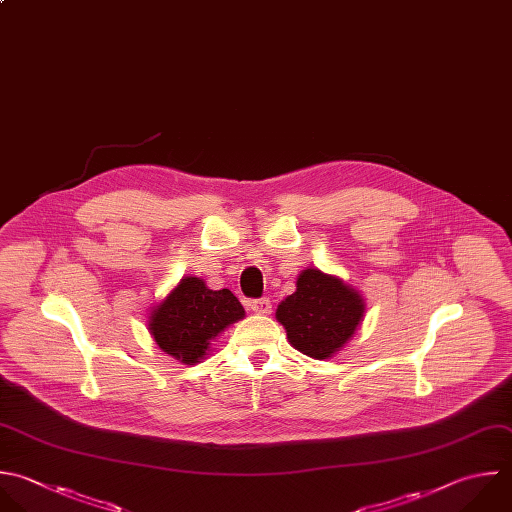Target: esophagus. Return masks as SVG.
I'll list each match as a JSON object with an SVG mask.
<instances>
[{
  "label": "esophagus",
  "mask_w": 512,
  "mask_h": 512,
  "mask_svg": "<svg viewBox=\"0 0 512 512\" xmlns=\"http://www.w3.org/2000/svg\"><path fill=\"white\" fill-rule=\"evenodd\" d=\"M250 308L256 314H270L272 312V302L268 298H258V300L250 302Z\"/></svg>",
  "instance_id": "esophagus-1"
}]
</instances>
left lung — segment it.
Returning a JSON list of instances; mask_svg holds the SVG:
<instances>
[{
  "label": "left lung",
  "mask_w": 512,
  "mask_h": 512,
  "mask_svg": "<svg viewBox=\"0 0 512 512\" xmlns=\"http://www.w3.org/2000/svg\"><path fill=\"white\" fill-rule=\"evenodd\" d=\"M364 296L342 278L306 268L296 290L276 308L288 342L302 354L324 360L338 354L364 320Z\"/></svg>",
  "instance_id": "left-lung-1"
}]
</instances>
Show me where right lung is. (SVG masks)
Returning a JSON list of instances; mask_svg holds the SVG:
<instances>
[{
	"mask_svg": "<svg viewBox=\"0 0 512 512\" xmlns=\"http://www.w3.org/2000/svg\"><path fill=\"white\" fill-rule=\"evenodd\" d=\"M246 316L240 300L228 290H210L198 276H184L148 314L154 342L182 364H198L212 342Z\"/></svg>",
	"mask_w": 512,
	"mask_h": 512,
	"instance_id": "add662e5",
	"label": "right lung"
}]
</instances>
